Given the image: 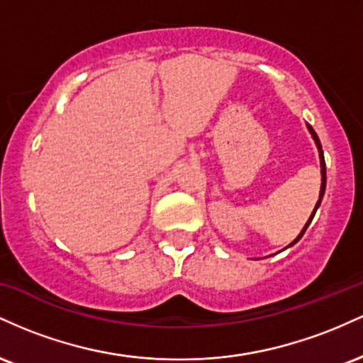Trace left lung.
<instances>
[{
    "instance_id": "obj_1",
    "label": "left lung",
    "mask_w": 363,
    "mask_h": 363,
    "mask_svg": "<svg viewBox=\"0 0 363 363\" xmlns=\"http://www.w3.org/2000/svg\"><path fill=\"white\" fill-rule=\"evenodd\" d=\"M307 129H309V133H311V135H312V138H314V141H315V147H318V150H319V158H320V176H323V179H320V181H323V182H320L319 201L315 203V208H314V211H312V215H311L309 222L306 223V227L302 228V232H301V234H298L297 239H295L294 242H291L290 245H294L295 242H297V240H301V237L303 235V232H306V228L309 227V223L312 222V218H314L315 211H318V208H319V205H320V199H323V196H324V189H326V162H324V153H323V147H320V141H319V138H318V135H315V131H314V129H312L311 124H307Z\"/></svg>"
}]
</instances>
